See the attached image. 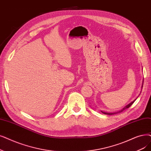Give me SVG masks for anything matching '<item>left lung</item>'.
Returning a JSON list of instances; mask_svg holds the SVG:
<instances>
[{
  "mask_svg": "<svg viewBox=\"0 0 151 151\" xmlns=\"http://www.w3.org/2000/svg\"><path fill=\"white\" fill-rule=\"evenodd\" d=\"M142 86H143V81H142ZM136 100V99L134 100V101H133V102H132L131 103H129V104H128L127 106H126L125 107H123L121 110H120V111H119V112H114V113H107V112H102V111H101V112L103 113V114H106V115H114V114H119V113H120V112H123V111L124 110H125V109H128V108H129L131 106H132V105L134 103V102Z\"/></svg>",
  "mask_w": 151,
  "mask_h": 151,
  "instance_id": "1",
  "label": "left lung"
}]
</instances>
